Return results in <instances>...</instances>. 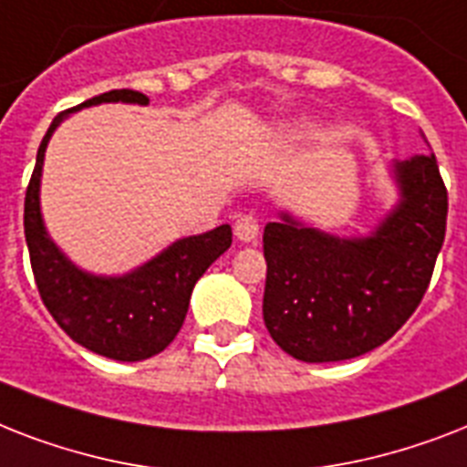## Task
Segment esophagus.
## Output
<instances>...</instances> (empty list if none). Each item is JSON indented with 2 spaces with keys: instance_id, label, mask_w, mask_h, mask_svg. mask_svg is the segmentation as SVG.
<instances>
[{
  "instance_id": "1",
  "label": "esophagus",
  "mask_w": 467,
  "mask_h": 467,
  "mask_svg": "<svg viewBox=\"0 0 467 467\" xmlns=\"http://www.w3.org/2000/svg\"><path fill=\"white\" fill-rule=\"evenodd\" d=\"M234 234L240 242H254L259 234V220L254 215H240L234 223Z\"/></svg>"
}]
</instances>
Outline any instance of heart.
<instances>
[{
  "mask_svg": "<svg viewBox=\"0 0 467 467\" xmlns=\"http://www.w3.org/2000/svg\"><path fill=\"white\" fill-rule=\"evenodd\" d=\"M310 135H312V123L303 119V120H293V123H288V126L278 128L276 140L281 142V145H296V142L307 140Z\"/></svg>",
  "mask_w": 467,
  "mask_h": 467,
  "instance_id": "obj_1",
  "label": "heart"
}]
</instances>
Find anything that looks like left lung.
Listing matches in <instances>:
<instances>
[{
    "mask_svg": "<svg viewBox=\"0 0 467 467\" xmlns=\"http://www.w3.org/2000/svg\"><path fill=\"white\" fill-rule=\"evenodd\" d=\"M390 176L398 203L368 234L339 237L288 211L264 227V325L293 358L368 354L424 298L446 237L449 193L434 155L392 161Z\"/></svg>",
    "mask_w": 467,
    "mask_h": 467,
    "instance_id": "1",
    "label": "left lung"
}]
</instances>
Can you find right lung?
Masks as SVG:
<instances>
[{
	"mask_svg": "<svg viewBox=\"0 0 467 467\" xmlns=\"http://www.w3.org/2000/svg\"><path fill=\"white\" fill-rule=\"evenodd\" d=\"M99 104L148 106L150 99L140 91L113 89L55 116L26 189V244L40 298L69 339L113 361H145L174 341L189 312L193 285L230 249L233 227L220 225L203 234L182 237L120 276H99L79 269L47 234L40 213V176L47 142L57 126L75 111Z\"/></svg>",
	"mask_w": 467,
	"mask_h": 467,
	"instance_id": "right-lung-1",
	"label": "right lung"
}]
</instances>
